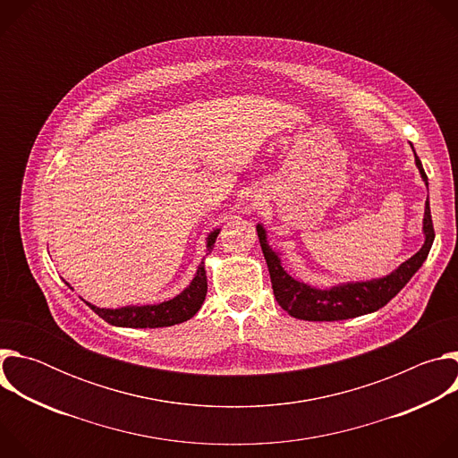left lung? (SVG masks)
Returning a JSON list of instances; mask_svg holds the SVG:
<instances>
[{
    "mask_svg": "<svg viewBox=\"0 0 458 458\" xmlns=\"http://www.w3.org/2000/svg\"><path fill=\"white\" fill-rule=\"evenodd\" d=\"M415 163L428 186V175L417 154H415ZM257 235L267 259L276 301L284 311H288L292 317L301 320H343V318H352V317L377 311L378 308L386 306L391 299H394L406 286V283L415 276V272L422 267L431 250L435 230L431 221L429 201H426V212H424L426 241H424V246L413 257H410L406 263H403L394 274H389L382 279H373L366 283H348V284L334 286L330 290L311 288L304 283L292 279L283 270L279 255L268 246L267 232L260 225H257Z\"/></svg>",
    "mask_w": 458,
    "mask_h": 458,
    "instance_id": "left-lung-1",
    "label": "left lung"
}]
</instances>
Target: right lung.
<instances>
[{"label": "right lung", "mask_w": 458, "mask_h": 458, "mask_svg": "<svg viewBox=\"0 0 458 458\" xmlns=\"http://www.w3.org/2000/svg\"><path fill=\"white\" fill-rule=\"evenodd\" d=\"M219 235V230H214L208 235V251L214 248V242ZM208 290L205 263L199 265L198 274L186 290H182L177 297L159 302V304H147V306H124L117 310L96 308L94 304L87 302L103 320L114 326H124V328H163V326L181 324L191 318L199 311L201 304L205 302Z\"/></svg>", "instance_id": "1"}]
</instances>
